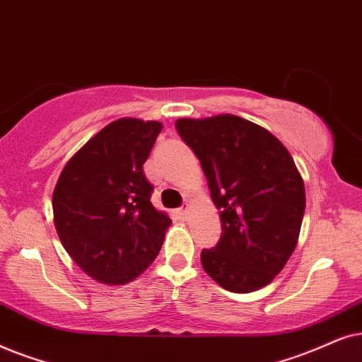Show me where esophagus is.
Listing matches in <instances>:
<instances>
[{"label": "esophagus", "instance_id": "esophagus-1", "mask_svg": "<svg viewBox=\"0 0 362 362\" xmlns=\"http://www.w3.org/2000/svg\"><path fill=\"white\" fill-rule=\"evenodd\" d=\"M189 209H190V206H189V204L182 205V206H180V209H178V214H180V215H182V218H187V215H189Z\"/></svg>", "mask_w": 362, "mask_h": 362}]
</instances>
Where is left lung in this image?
Segmentation results:
<instances>
[{
  "label": "left lung",
  "mask_w": 362,
  "mask_h": 362,
  "mask_svg": "<svg viewBox=\"0 0 362 362\" xmlns=\"http://www.w3.org/2000/svg\"><path fill=\"white\" fill-rule=\"evenodd\" d=\"M220 210L221 237L202 250V267L225 290L250 293L281 272L300 237L305 184L286 147L238 115L178 119Z\"/></svg>",
  "instance_id": "left-lung-1"
}]
</instances>
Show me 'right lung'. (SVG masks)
<instances>
[{"instance_id": "right-lung-1", "label": "right lung", "mask_w": 362, "mask_h": 362, "mask_svg": "<svg viewBox=\"0 0 362 362\" xmlns=\"http://www.w3.org/2000/svg\"><path fill=\"white\" fill-rule=\"evenodd\" d=\"M162 124L119 119L62 168L52 194L56 231L84 273L125 285L157 258L172 220L153 209L142 165Z\"/></svg>"}]
</instances>
